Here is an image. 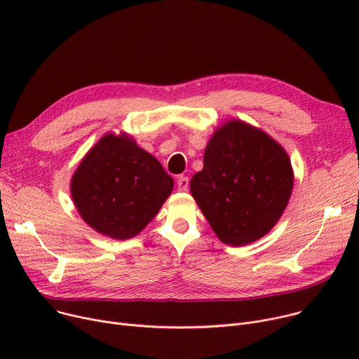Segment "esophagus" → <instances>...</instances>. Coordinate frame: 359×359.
Masks as SVG:
<instances>
[{"label": "esophagus", "mask_w": 359, "mask_h": 359, "mask_svg": "<svg viewBox=\"0 0 359 359\" xmlns=\"http://www.w3.org/2000/svg\"><path fill=\"white\" fill-rule=\"evenodd\" d=\"M187 189H189V179H187L186 176H180L177 179V191L179 192H186Z\"/></svg>", "instance_id": "esophagus-1"}]
</instances>
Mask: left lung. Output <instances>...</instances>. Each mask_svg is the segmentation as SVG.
Here are the masks:
<instances>
[{"instance_id": "obj_1", "label": "left lung", "mask_w": 359, "mask_h": 359, "mask_svg": "<svg viewBox=\"0 0 359 359\" xmlns=\"http://www.w3.org/2000/svg\"><path fill=\"white\" fill-rule=\"evenodd\" d=\"M294 172L287 151L266 132L233 119L218 128L191 194L218 238L244 246L268 234L287 208Z\"/></svg>"}]
</instances>
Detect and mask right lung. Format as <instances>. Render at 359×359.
I'll use <instances>...</instances> for the list:
<instances>
[{"label": "right lung", "mask_w": 359, "mask_h": 359, "mask_svg": "<svg viewBox=\"0 0 359 359\" xmlns=\"http://www.w3.org/2000/svg\"><path fill=\"white\" fill-rule=\"evenodd\" d=\"M160 161L130 137L104 135L71 179V195L81 218L115 240L137 236L173 191Z\"/></svg>", "instance_id": "1"}]
</instances>
